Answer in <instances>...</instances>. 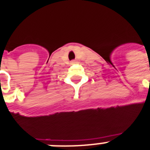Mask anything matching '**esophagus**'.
Returning a JSON list of instances; mask_svg holds the SVG:
<instances>
[{
    "label": "esophagus",
    "instance_id": "obj_1",
    "mask_svg": "<svg viewBox=\"0 0 150 150\" xmlns=\"http://www.w3.org/2000/svg\"><path fill=\"white\" fill-rule=\"evenodd\" d=\"M72 63H75V61H72Z\"/></svg>",
    "mask_w": 150,
    "mask_h": 150
}]
</instances>
